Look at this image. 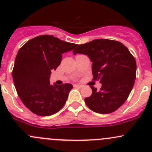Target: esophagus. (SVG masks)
<instances>
[{"instance_id": "obj_1", "label": "esophagus", "mask_w": 152, "mask_h": 152, "mask_svg": "<svg viewBox=\"0 0 152 152\" xmlns=\"http://www.w3.org/2000/svg\"><path fill=\"white\" fill-rule=\"evenodd\" d=\"M82 86H83L80 85V84H75V85H74V87H75V88H81Z\"/></svg>"}]
</instances>
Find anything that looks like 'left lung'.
Segmentation results:
<instances>
[{
	"label": "left lung",
	"mask_w": 152,
	"mask_h": 152,
	"mask_svg": "<svg viewBox=\"0 0 152 152\" xmlns=\"http://www.w3.org/2000/svg\"><path fill=\"white\" fill-rule=\"evenodd\" d=\"M76 53L87 55L92 62L94 80H99V91L94 86L92 94L85 99L94 112L107 114L125 102L136 78V61L126 47L114 40L94 39L76 46Z\"/></svg>",
	"instance_id": "8db88e82"
}]
</instances>
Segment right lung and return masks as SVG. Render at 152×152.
<instances>
[{
	"label": "right lung",
	"mask_w": 152,
	"mask_h": 152,
	"mask_svg": "<svg viewBox=\"0 0 152 152\" xmlns=\"http://www.w3.org/2000/svg\"><path fill=\"white\" fill-rule=\"evenodd\" d=\"M76 46L77 44L61 41L52 35H41L19 50L12 77L19 97L31 112L48 116L64 105L72 85L53 86L49 80L51 70L60 65L62 54Z\"/></svg>",
	"instance_id": "obj_1"
}]
</instances>
